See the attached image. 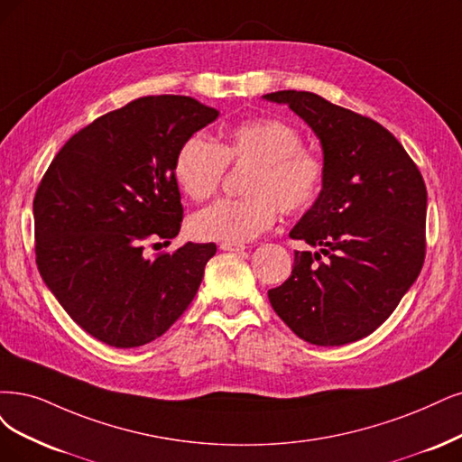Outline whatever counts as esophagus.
I'll use <instances>...</instances> for the list:
<instances>
[{
  "mask_svg": "<svg viewBox=\"0 0 462 462\" xmlns=\"http://www.w3.org/2000/svg\"><path fill=\"white\" fill-rule=\"evenodd\" d=\"M220 249H222V251L240 253V251H245V245H244V244H234V242H222V244H220Z\"/></svg>",
  "mask_w": 462,
  "mask_h": 462,
  "instance_id": "obj_1",
  "label": "esophagus"
}]
</instances>
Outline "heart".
<instances>
[{
    "label": "heart",
    "mask_w": 462,
    "mask_h": 462,
    "mask_svg": "<svg viewBox=\"0 0 462 462\" xmlns=\"http://www.w3.org/2000/svg\"><path fill=\"white\" fill-rule=\"evenodd\" d=\"M297 127L278 117H251L232 125L222 143L192 134L175 156V179L194 201L217 194L226 167L249 169L245 199H220L190 220L201 240L244 244L261 236L285 215L309 211L319 199L328 167L318 152L302 146Z\"/></svg>",
    "instance_id": "1"
}]
</instances>
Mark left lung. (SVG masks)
<instances>
[{
	"label": "left lung",
	"instance_id": "left-lung-1",
	"mask_svg": "<svg viewBox=\"0 0 462 462\" xmlns=\"http://www.w3.org/2000/svg\"><path fill=\"white\" fill-rule=\"evenodd\" d=\"M264 98L312 127L328 167L319 199L289 234L319 251H295L291 276L270 289V304L306 343H356L396 310L422 268V175L396 136L367 116L309 91Z\"/></svg>",
	"mask_w": 462,
	"mask_h": 462
}]
</instances>
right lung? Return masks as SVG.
<instances>
[{
	"label": "right lung",
	"instance_id": "right-lung-1",
	"mask_svg": "<svg viewBox=\"0 0 462 462\" xmlns=\"http://www.w3.org/2000/svg\"><path fill=\"white\" fill-rule=\"evenodd\" d=\"M217 117L192 97L134 98L70 136L45 171L33 196L38 270L100 343H152L196 297L215 244L188 242L153 259L144 247L179 234L175 156Z\"/></svg>",
	"mask_w": 462,
	"mask_h": 462
}]
</instances>
